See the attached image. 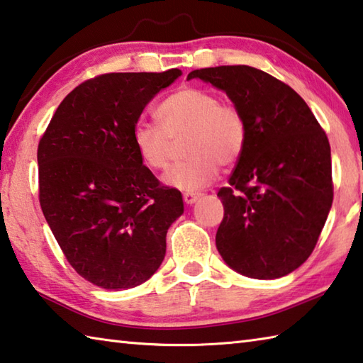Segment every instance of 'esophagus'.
I'll return each instance as SVG.
<instances>
[{"instance_id": "1", "label": "esophagus", "mask_w": 363, "mask_h": 363, "mask_svg": "<svg viewBox=\"0 0 363 363\" xmlns=\"http://www.w3.org/2000/svg\"><path fill=\"white\" fill-rule=\"evenodd\" d=\"M182 199H184V203L192 204V203H195L196 200L200 199V194H196V192H184Z\"/></svg>"}]
</instances>
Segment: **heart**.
Returning a JSON list of instances; mask_svg holds the SVG:
<instances>
[{
  "label": "heart",
  "mask_w": 363,
  "mask_h": 363,
  "mask_svg": "<svg viewBox=\"0 0 363 363\" xmlns=\"http://www.w3.org/2000/svg\"><path fill=\"white\" fill-rule=\"evenodd\" d=\"M155 114L160 127L138 122L131 138L140 159L152 169L167 168L176 144L186 138L187 159L173 164L163 176L169 187L189 192L203 189L219 173L220 164L230 167L245 152V114L206 89L190 85L176 90L157 106Z\"/></svg>",
  "instance_id": "b5f03b06"
}]
</instances>
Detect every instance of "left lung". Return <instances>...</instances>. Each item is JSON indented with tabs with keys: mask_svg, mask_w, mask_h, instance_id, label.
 <instances>
[{
	"mask_svg": "<svg viewBox=\"0 0 363 363\" xmlns=\"http://www.w3.org/2000/svg\"><path fill=\"white\" fill-rule=\"evenodd\" d=\"M225 91L247 122V144L217 196L216 246L230 268L254 279L292 273L314 250L333 201L330 144L305 100L246 65L195 69Z\"/></svg>",
	"mask_w": 363,
	"mask_h": 363,
	"instance_id": "8db88e82",
	"label": "left lung"
}]
</instances>
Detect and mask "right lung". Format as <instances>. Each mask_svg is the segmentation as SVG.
Masks as SVG:
<instances>
[{
  "instance_id": "add662e5",
  "label": "right lung",
  "mask_w": 363,
  "mask_h": 363,
  "mask_svg": "<svg viewBox=\"0 0 363 363\" xmlns=\"http://www.w3.org/2000/svg\"><path fill=\"white\" fill-rule=\"evenodd\" d=\"M182 74L108 72L65 96L38 146L39 203L79 276L109 291L143 284L167 252L182 195L157 179L133 146L152 98Z\"/></svg>"
}]
</instances>
